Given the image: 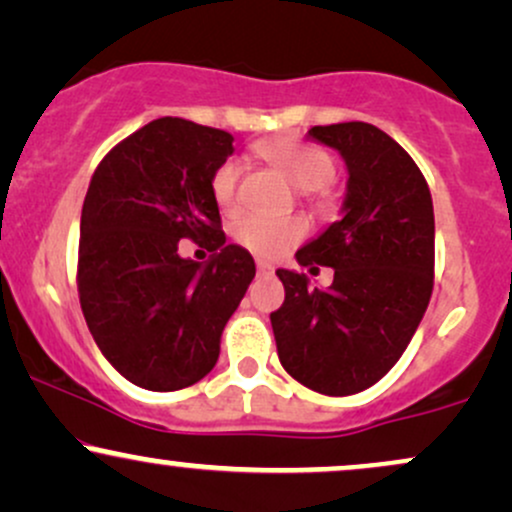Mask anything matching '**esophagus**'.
Wrapping results in <instances>:
<instances>
[{
  "label": "esophagus",
  "instance_id": "34e87169",
  "mask_svg": "<svg viewBox=\"0 0 512 512\" xmlns=\"http://www.w3.org/2000/svg\"><path fill=\"white\" fill-rule=\"evenodd\" d=\"M274 274V267L269 262H257V276H272Z\"/></svg>",
  "mask_w": 512,
  "mask_h": 512
}]
</instances>
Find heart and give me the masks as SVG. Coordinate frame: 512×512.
I'll return each mask as SVG.
<instances>
[{
	"mask_svg": "<svg viewBox=\"0 0 512 512\" xmlns=\"http://www.w3.org/2000/svg\"><path fill=\"white\" fill-rule=\"evenodd\" d=\"M255 154L276 173L284 175L293 187L303 190V195L315 204L327 202V185L337 175L334 158L327 151L305 144L301 139L279 137L264 139L255 144ZM211 197L221 214L233 216L240 209V163L236 158H226L216 166L209 180ZM305 223L301 219H272V216L250 214L233 226V238L240 248L252 252L262 260H274L289 252L305 238Z\"/></svg>",
	"mask_w": 512,
	"mask_h": 512,
	"instance_id": "b5f03b06",
	"label": "heart"
}]
</instances>
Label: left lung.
<instances>
[{
  "instance_id": "obj_1",
  "label": "left lung",
  "mask_w": 512,
  "mask_h": 512,
  "mask_svg": "<svg viewBox=\"0 0 512 512\" xmlns=\"http://www.w3.org/2000/svg\"><path fill=\"white\" fill-rule=\"evenodd\" d=\"M310 139L349 168L344 219L296 252L330 289L279 269L286 298L269 315L281 366L320 395L368 390L404 354L433 293L436 221L428 182L390 134L368 122L317 125Z\"/></svg>"
}]
</instances>
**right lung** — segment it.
<instances>
[{
  "mask_svg": "<svg viewBox=\"0 0 512 512\" xmlns=\"http://www.w3.org/2000/svg\"><path fill=\"white\" fill-rule=\"evenodd\" d=\"M233 134L182 117L149 122L98 163L81 209L76 289L98 349L129 383L173 392L219 361L255 260L226 243L209 180ZM204 244V268L177 240Z\"/></svg>",
  "mask_w": 512,
  "mask_h": 512,
  "instance_id": "1",
  "label": "right lung"
}]
</instances>
